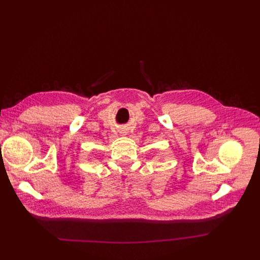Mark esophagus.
Segmentation results:
<instances>
[{"label": "esophagus", "mask_w": 260, "mask_h": 260, "mask_svg": "<svg viewBox=\"0 0 260 260\" xmlns=\"http://www.w3.org/2000/svg\"><path fill=\"white\" fill-rule=\"evenodd\" d=\"M120 133H121V135H127V132H125L124 130H121V131H120Z\"/></svg>", "instance_id": "obj_1"}]
</instances>
